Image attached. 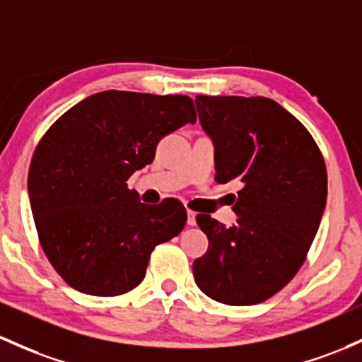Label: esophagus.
Wrapping results in <instances>:
<instances>
[{
	"label": "esophagus",
	"mask_w": 362,
	"mask_h": 362,
	"mask_svg": "<svg viewBox=\"0 0 362 362\" xmlns=\"http://www.w3.org/2000/svg\"><path fill=\"white\" fill-rule=\"evenodd\" d=\"M187 225H190V226H194L196 225V213L194 211H187Z\"/></svg>",
	"instance_id": "1"
}]
</instances>
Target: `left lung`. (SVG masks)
I'll use <instances>...</instances> for the list:
<instances>
[{
	"label": "left lung",
	"mask_w": 362,
	"mask_h": 362,
	"mask_svg": "<svg viewBox=\"0 0 362 362\" xmlns=\"http://www.w3.org/2000/svg\"><path fill=\"white\" fill-rule=\"evenodd\" d=\"M196 105L216 149L214 180L244 187L233 226L196 216L209 247L194 261V280L216 303L259 304L308 257L327 204V165L309 130L273 99L199 94Z\"/></svg>",
	"instance_id": "left-lung-1"
}]
</instances>
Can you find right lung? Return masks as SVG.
<instances>
[{
  "instance_id": "add662e5",
  "label": "right lung",
  "mask_w": 362,
  "mask_h": 362,
  "mask_svg": "<svg viewBox=\"0 0 362 362\" xmlns=\"http://www.w3.org/2000/svg\"><path fill=\"white\" fill-rule=\"evenodd\" d=\"M196 120L189 96L105 90L47 129L27 185L39 244L70 287L99 297L130 292L154 247L182 232L180 201L144 204L127 180L154 160L161 137Z\"/></svg>"
}]
</instances>
